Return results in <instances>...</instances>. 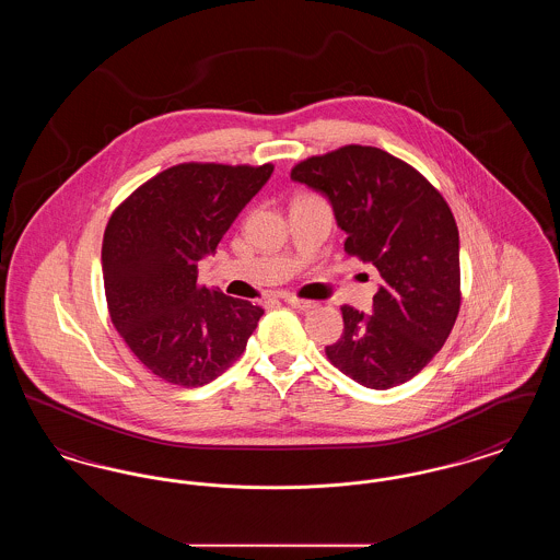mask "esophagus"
Wrapping results in <instances>:
<instances>
[{
	"label": "esophagus",
	"mask_w": 560,
	"mask_h": 560,
	"mask_svg": "<svg viewBox=\"0 0 560 560\" xmlns=\"http://www.w3.org/2000/svg\"><path fill=\"white\" fill-rule=\"evenodd\" d=\"M283 302H285V304H290L293 308H298V311H308V308H313V306H315V302H311V300H302V298H295L292 293H285V295H283Z\"/></svg>",
	"instance_id": "1"
}]
</instances>
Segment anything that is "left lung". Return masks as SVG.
<instances>
[{"instance_id": "1", "label": "left lung", "mask_w": 560, "mask_h": 560, "mask_svg": "<svg viewBox=\"0 0 560 560\" xmlns=\"http://www.w3.org/2000/svg\"><path fill=\"white\" fill-rule=\"evenodd\" d=\"M292 180L325 195L345 252L377 268L373 313L342 306V338L327 359L373 390L422 372L459 313V235L443 195L390 153L348 144L300 161Z\"/></svg>"}]
</instances>
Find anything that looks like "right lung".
Returning <instances> with one entry per match:
<instances>
[{"mask_svg":"<svg viewBox=\"0 0 560 560\" xmlns=\"http://www.w3.org/2000/svg\"><path fill=\"white\" fill-rule=\"evenodd\" d=\"M275 165L180 163L136 188L103 240L108 315L140 363L161 380L197 388L229 370L265 311L197 283Z\"/></svg>","mask_w":560,"mask_h":560,"instance_id":"1","label":"right lung"}]
</instances>
